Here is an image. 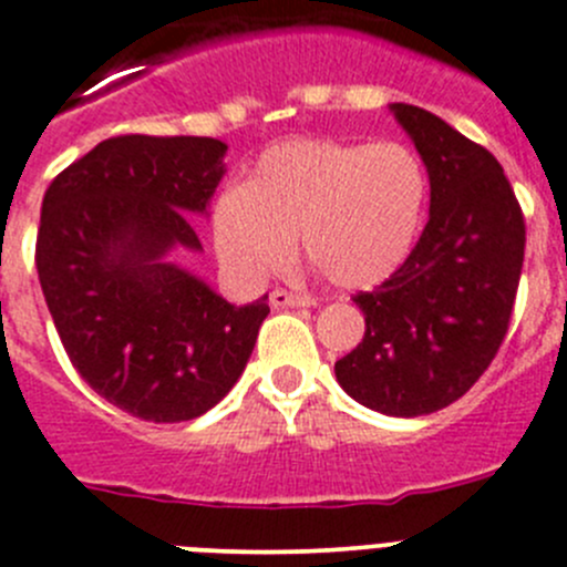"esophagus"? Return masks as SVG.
Instances as JSON below:
<instances>
[{
    "mask_svg": "<svg viewBox=\"0 0 567 567\" xmlns=\"http://www.w3.org/2000/svg\"><path fill=\"white\" fill-rule=\"evenodd\" d=\"M268 301H271L274 310H279V307H312L316 305V299H312V296L293 293V290H285V288L271 290Z\"/></svg>",
    "mask_w": 567,
    "mask_h": 567,
    "instance_id": "esophagus-1",
    "label": "esophagus"
}]
</instances>
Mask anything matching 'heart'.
<instances>
[{
  "mask_svg": "<svg viewBox=\"0 0 567 567\" xmlns=\"http://www.w3.org/2000/svg\"><path fill=\"white\" fill-rule=\"evenodd\" d=\"M430 179L399 141L349 144L288 137L251 163L246 183L218 196L213 240L218 260L244 282L288 266L293 240L338 288H371L410 255Z\"/></svg>",
  "mask_w": 567,
  "mask_h": 567,
  "instance_id": "obj_1",
  "label": "heart"
}]
</instances>
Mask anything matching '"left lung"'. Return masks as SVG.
Listing matches in <instances>:
<instances>
[{
    "instance_id": "8db88e82",
    "label": "left lung",
    "mask_w": 567,
    "mask_h": 567,
    "mask_svg": "<svg viewBox=\"0 0 567 567\" xmlns=\"http://www.w3.org/2000/svg\"><path fill=\"white\" fill-rule=\"evenodd\" d=\"M430 172V221L373 290L357 349L334 362L340 388L395 417L430 415L474 388L504 343L524 268L526 224L485 146L415 104H393Z\"/></svg>"
}]
</instances>
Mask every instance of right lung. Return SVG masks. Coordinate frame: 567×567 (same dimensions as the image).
Instances as JSON below:
<instances>
[{
	"mask_svg": "<svg viewBox=\"0 0 567 567\" xmlns=\"http://www.w3.org/2000/svg\"><path fill=\"white\" fill-rule=\"evenodd\" d=\"M216 137L115 135L49 183L35 268L71 365L141 421L199 417L233 390L266 321L268 296L229 305L163 262L202 249L190 213L224 177Z\"/></svg>",
	"mask_w": 567,
	"mask_h": 567,
	"instance_id": "obj_1",
	"label": "right lung"
}]
</instances>
